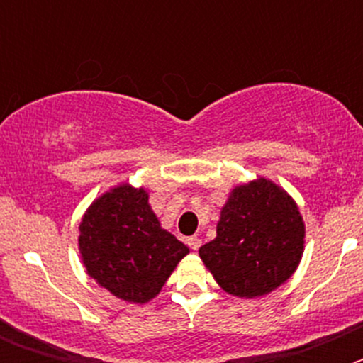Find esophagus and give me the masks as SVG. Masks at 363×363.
<instances>
[{"instance_id":"obj_1","label":"esophagus","mask_w":363,"mask_h":363,"mask_svg":"<svg viewBox=\"0 0 363 363\" xmlns=\"http://www.w3.org/2000/svg\"><path fill=\"white\" fill-rule=\"evenodd\" d=\"M187 245L191 247L192 251H198L201 247V238H198V236H191V238H187Z\"/></svg>"}]
</instances>
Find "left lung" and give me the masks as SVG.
I'll list each match as a JSON object with an SVG mask.
<instances>
[{
  "instance_id": "1",
  "label": "left lung",
  "mask_w": 363,
  "mask_h": 363,
  "mask_svg": "<svg viewBox=\"0 0 363 363\" xmlns=\"http://www.w3.org/2000/svg\"><path fill=\"white\" fill-rule=\"evenodd\" d=\"M303 238L296 201L271 179L258 178L230 191L216 238L200 247V258L225 293L258 298L293 277Z\"/></svg>"
}]
</instances>
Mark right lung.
I'll list each match as a JSON object with an SVG mask.
<instances>
[{"label": "right lung", "instance_id": "add662e5", "mask_svg": "<svg viewBox=\"0 0 363 363\" xmlns=\"http://www.w3.org/2000/svg\"><path fill=\"white\" fill-rule=\"evenodd\" d=\"M86 274L116 298L147 303L162 291L189 247L162 229L143 187L121 184L94 200L79 223Z\"/></svg>", "mask_w": 363, "mask_h": 363}]
</instances>
